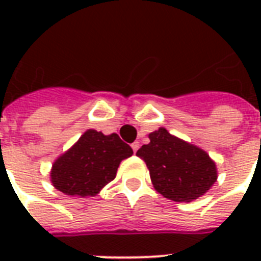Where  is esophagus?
<instances>
[{
    "mask_svg": "<svg viewBox=\"0 0 261 261\" xmlns=\"http://www.w3.org/2000/svg\"><path fill=\"white\" fill-rule=\"evenodd\" d=\"M131 147H133V151H134V153H137V150L139 149V142L131 143Z\"/></svg>",
    "mask_w": 261,
    "mask_h": 261,
    "instance_id": "34e87169",
    "label": "esophagus"
}]
</instances>
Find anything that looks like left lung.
Masks as SVG:
<instances>
[{"label": "left lung", "instance_id": "8db88e82", "mask_svg": "<svg viewBox=\"0 0 261 261\" xmlns=\"http://www.w3.org/2000/svg\"><path fill=\"white\" fill-rule=\"evenodd\" d=\"M149 138L150 142L137 155L146 163L160 194L174 202H191L210 190L217 180V169L206 151L176 138L163 127Z\"/></svg>", "mask_w": 261, "mask_h": 261}]
</instances>
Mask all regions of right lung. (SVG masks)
Segmentation results:
<instances>
[{
  "label": "right lung",
  "instance_id": "1",
  "mask_svg": "<svg viewBox=\"0 0 261 261\" xmlns=\"http://www.w3.org/2000/svg\"><path fill=\"white\" fill-rule=\"evenodd\" d=\"M133 154L118 134L88 130L79 142L61 155L51 169V181L71 196H94L116 176L119 164Z\"/></svg>",
  "mask_w": 261,
  "mask_h": 261
}]
</instances>
